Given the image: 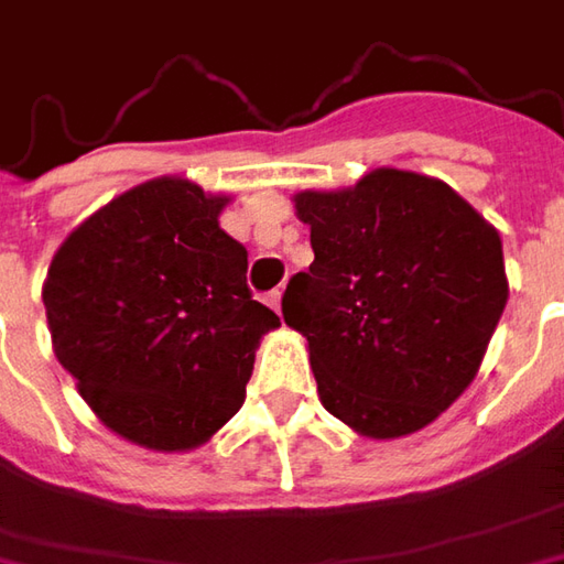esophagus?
Segmentation results:
<instances>
[{
  "label": "esophagus",
  "mask_w": 564,
  "mask_h": 564,
  "mask_svg": "<svg viewBox=\"0 0 564 564\" xmlns=\"http://www.w3.org/2000/svg\"><path fill=\"white\" fill-rule=\"evenodd\" d=\"M264 303L274 308V312H281V290H271V293H264Z\"/></svg>",
  "instance_id": "esophagus-1"
}]
</instances>
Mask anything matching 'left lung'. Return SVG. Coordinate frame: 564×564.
<instances>
[{
	"mask_svg": "<svg viewBox=\"0 0 564 564\" xmlns=\"http://www.w3.org/2000/svg\"><path fill=\"white\" fill-rule=\"evenodd\" d=\"M315 261L283 322L308 340L318 398L369 438L429 426L474 381L508 303L502 239L454 188L376 170L300 192Z\"/></svg>",
	"mask_w": 564,
	"mask_h": 564,
	"instance_id": "1",
	"label": "left lung"
}]
</instances>
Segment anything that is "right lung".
<instances>
[{
    "label": "right lung",
    "instance_id": "add662e5",
    "mask_svg": "<svg viewBox=\"0 0 564 564\" xmlns=\"http://www.w3.org/2000/svg\"><path fill=\"white\" fill-rule=\"evenodd\" d=\"M227 205L188 180L112 198L62 242L43 306L62 369L122 438L154 452L202 445L246 398L261 334L281 325L252 300Z\"/></svg>",
    "mask_w": 564,
    "mask_h": 564
}]
</instances>
